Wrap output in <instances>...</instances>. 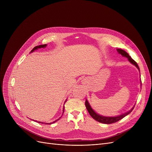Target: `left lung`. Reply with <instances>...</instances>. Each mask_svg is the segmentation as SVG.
Masks as SVG:
<instances>
[{
    "instance_id": "left-lung-1",
    "label": "left lung",
    "mask_w": 152,
    "mask_h": 152,
    "mask_svg": "<svg viewBox=\"0 0 152 152\" xmlns=\"http://www.w3.org/2000/svg\"><path fill=\"white\" fill-rule=\"evenodd\" d=\"M117 52L121 54L122 56L124 57H126L128 59V61H129L131 64H132L133 65H134L137 69H138V70L140 71V68L138 66V65H137V63L134 60V59H132L131 58V57L129 56V55L127 53H126L125 50H124L122 49H117ZM141 82V80L140 81ZM85 104H86V108L87 110V111H88V112L89 113L90 115L93 117L94 120H96V121H98L99 122H101V123H103V124H112V123H114V122H116L118 121L121 120L122 118H123L124 117H125L126 115H127L128 114H129L131 112L132 110L134 109V106L129 111H128L126 113H122L121 115H117V116H114V117H108V116H103V115H99L98 114V113H96L94 110L92 108V107H91V105L89 103L88 101H87V99L86 100V103H85Z\"/></svg>"
}]
</instances>
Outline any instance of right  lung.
Wrapping results in <instances>:
<instances>
[{"instance_id":"1","label":"right lung","mask_w":152,"mask_h":152,"mask_svg":"<svg viewBox=\"0 0 152 152\" xmlns=\"http://www.w3.org/2000/svg\"><path fill=\"white\" fill-rule=\"evenodd\" d=\"M48 45V44H44V45H37V46H35L33 49H32L31 50V52H30V53H33L34 51H35V50H37V49H40V48H45V47H46ZM66 100L67 99H66L65 100V103H66ZM64 110H65V107H63V112H64ZM60 117V118H61ZM59 119H58V120H56V121H54L53 122H51V123H44V122H39V121H35V122H38V123H41V124H53V123H54V122H56L57 121H58Z\"/></svg>"}]
</instances>
